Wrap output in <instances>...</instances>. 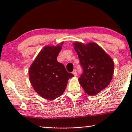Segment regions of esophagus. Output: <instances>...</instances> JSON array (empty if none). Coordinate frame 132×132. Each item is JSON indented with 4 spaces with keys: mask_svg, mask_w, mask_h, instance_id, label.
Listing matches in <instances>:
<instances>
[{
    "mask_svg": "<svg viewBox=\"0 0 132 132\" xmlns=\"http://www.w3.org/2000/svg\"><path fill=\"white\" fill-rule=\"evenodd\" d=\"M73 74L74 75V76H77V71H76V70H73Z\"/></svg>",
    "mask_w": 132,
    "mask_h": 132,
    "instance_id": "esophagus-1",
    "label": "esophagus"
}]
</instances>
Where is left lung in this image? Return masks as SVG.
<instances>
[{
  "label": "left lung",
  "instance_id": "left-lung-1",
  "mask_svg": "<svg viewBox=\"0 0 132 132\" xmlns=\"http://www.w3.org/2000/svg\"><path fill=\"white\" fill-rule=\"evenodd\" d=\"M73 45L83 69L79 83L86 94L97 95L112 80L114 71L112 59L95 43L76 42Z\"/></svg>",
  "mask_w": 132,
  "mask_h": 132
}]
</instances>
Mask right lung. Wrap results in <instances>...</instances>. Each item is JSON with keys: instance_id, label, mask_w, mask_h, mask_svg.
<instances>
[{"instance_id": "obj_1", "label": "right lung", "mask_w": 132, "mask_h": 132, "mask_svg": "<svg viewBox=\"0 0 132 132\" xmlns=\"http://www.w3.org/2000/svg\"><path fill=\"white\" fill-rule=\"evenodd\" d=\"M63 42L56 46H45L36 57L29 70L32 87L43 98L53 100L64 93L68 80L74 76L67 72L57 57Z\"/></svg>"}]
</instances>
